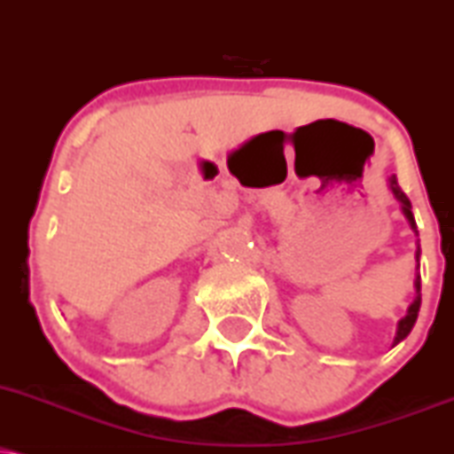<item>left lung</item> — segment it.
<instances>
[{
  "mask_svg": "<svg viewBox=\"0 0 454 454\" xmlns=\"http://www.w3.org/2000/svg\"><path fill=\"white\" fill-rule=\"evenodd\" d=\"M389 185H391V192L395 194V199L400 200L402 203V209H403V215L408 217V222H411V228L414 231V234L419 237V231H417V222H414V215H412V205L411 200H408V196L403 190L400 188V184H397V177L393 175V177L389 179ZM419 255H420V247H417V262H419ZM414 287H417V298H414V302L411 304V309H408V315L403 317V319L400 321V325H397V334H395V342L393 345H397V342L403 340L408 334H411L414 321H417L419 317V309H420V277H417V281H414Z\"/></svg>",
  "mask_w": 454,
  "mask_h": 454,
  "instance_id": "8db88e82",
  "label": "left lung"
}]
</instances>
